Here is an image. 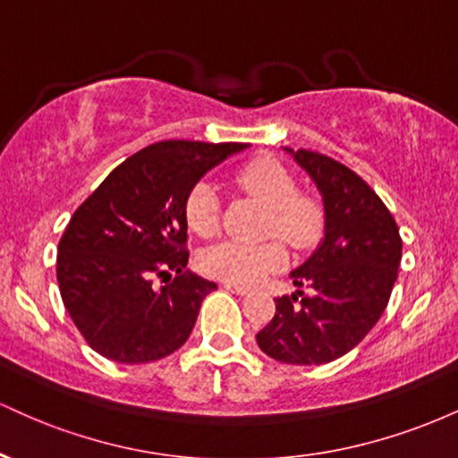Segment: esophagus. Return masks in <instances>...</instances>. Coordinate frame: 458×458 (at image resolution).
Here are the masks:
<instances>
[{
    "label": "esophagus",
    "instance_id": "34e87169",
    "mask_svg": "<svg viewBox=\"0 0 458 458\" xmlns=\"http://www.w3.org/2000/svg\"><path fill=\"white\" fill-rule=\"evenodd\" d=\"M224 288L230 293H236V295H247L250 288L243 286V284H236V282H224Z\"/></svg>",
    "mask_w": 458,
    "mask_h": 458
}]
</instances>
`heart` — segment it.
<instances>
[{"mask_svg": "<svg viewBox=\"0 0 458 458\" xmlns=\"http://www.w3.org/2000/svg\"><path fill=\"white\" fill-rule=\"evenodd\" d=\"M234 181L241 191L269 208L271 217L267 222V234L280 236L295 250H306L317 243L323 230V207L317 198L299 191L295 176L280 161L271 157L247 161L236 172ZM219 213H222L219 198L211 182L198 181L189 189L185 204H182V215H185L187 228L193 234L208 239L217 233ZM286 260V250L280 241L260 245L224 241L204 251L199 265L211 277L254 284L273 271H280Z\"/></svg>", "mask_w": 458, "mask_h": 458, "instance_id": "heart-1", "label": "heart"}]
</instances>
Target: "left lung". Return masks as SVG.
<instances>
[{
    "instance_id": "obj_1",
    "label": "left lung",
    "mask_w": 458,
    "mask_h": 458,
    "mask_svg": "<svg viewBox=\"0 0 458 458\" xmlns=\"http://www.w3.org/2000/svg\"><path fill=\"white\" fill-rule=\"evenodd\" d=\"M291 152L323 193L325 239L291 273L299 291L276 299V317L256 343L282 364L320 366L355 349L381 318L403 239L383 199L351 167L314 150Z\"/></svg>"
}]
</instances>
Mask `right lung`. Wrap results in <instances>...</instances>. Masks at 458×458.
<instances>
[{
  "instance_id": "obj_1",
  "label": "right lung",
  "mask_w": 458,
  "mask_h": 458,
  "mask_svg": "<svg viewBox=\"0 0 458 458\" xmlns=\"http://www.w3.org/2000/svg\"><path fill=\"white\" fill-rule=\"evenodd\" d=\"M245 144L159 141L131 155L79 204L57 245V284L83 340L120 364L181 349L217 284L187 269L182 204ZM166 286L157 289L154 277Z\"/></svg>"
}]
</instances>
